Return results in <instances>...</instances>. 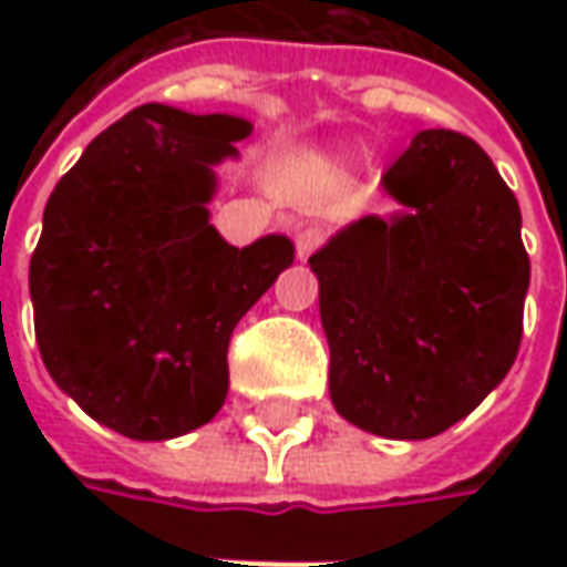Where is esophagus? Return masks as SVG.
Instances as JSON below:
<instances>
[{
	"label": "esophagus",
	"mask_w": 567,
	"mask_h": 567,
	"mask_svg": "<svg viewBox=\"0 0 567 567\" xmlns=\"http://www.w3.org/2000/svg\"><path fill=\"white\" fill-rule=\"evenodd\" d=\"M321 239H324V229L321 227L299 229V233H296V255H299V258H309V255L321 246Z\"/></svg>",
	"instance_id": "esophagus-1"
}]
</instances>
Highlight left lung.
Here are the masks:
<instances>
[{
	"label": "left lung",
	"instance_id": "8db88e82",
	"mask_svg": "<svg viewBox=\"0 0 567 567\" xmlns=\"http://www.w3.org/2000/svg\"><path fill=\"white\" fill-rule=\"evenodd\" d=\"M381 188L398 210L338 229L309 265L334 410L372 435L420 442L508 375L530 258L514 192L467 135L420 132Z\"/></svg>",
	"mask_w": 567,
	"mask_h": 567
}]
</instances>
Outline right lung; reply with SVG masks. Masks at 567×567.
Masks as SVG:
<instances>
[{
  "label": "right lung",
  "instance_id": "right-lung-1",
  "mask_svg": "<svg viewBox=\"0 0 567 567\" xmlns=\"http://www.w3.org/2000/svg\"><path fill=\"white\" fill-rule=\"evenodd\" d=\"M251 122L144 103L84 147L43 210L31 258L47 372L100 425L166 442L227 401L233 328L293 265L280 233L246 249L210 224L214 166Z\"/></svg>",
  "mask_w": 567,
  "mask_h": 567
}]
</instances>
